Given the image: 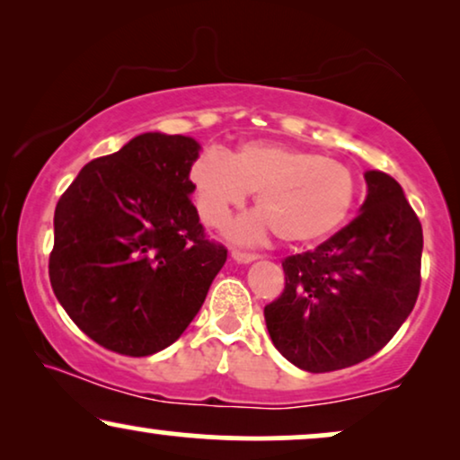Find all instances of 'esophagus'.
I'll return each mask as SVG.
<instances>
[{"label":"esophagus","instance_id":"obj_1","mask_svg":"<svg viewBox=\"0 0 460 460\" xmlns=\"http://www.w3.org/2000/svg\"><path fill=\"white\" fill-rule=\"evenodd\" d=\"M232 257H234L238 263H251V261L260 260V255L257 253H249V251H238V249L232 251Z\"/></svg>","mask_w":460,"mask_h":460}]
</instances>
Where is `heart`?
<instances>
[{"mask_svg":"<svg viewBox=\"0 0 460 460\" xmlns=\"http://www.w3.org/2000/svg\"><path fill=\"white\" fill-rule=\"evenodd\" d=\"M188 178L200 217L216 228L257 192L260 213L230 230L241 243L261 241L272 228L291 244L324 241L348 222L358 199V180L345 163L282 142H243L230 155L205 148Z\"/></svg>","mask_w":460,"mask_h":460,"instance_id":"b5f03b06","label":"heart"}]
</instances>
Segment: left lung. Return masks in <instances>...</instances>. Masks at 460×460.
Instances as JSON below:
<instances>
[{"label":"left lung","instance_id":"1","mask_svg":"<svg viewBox=\"0 0 460 460\" xmlns=\"http://www.w3.org/2000/svg\"><path fill=\"white\" fill-rule=\"evenodd\" d=\"M360 216L314 251L282 260L285 291L263 307L274 348L307 373L385 348L417 304L423 228L392 175L367 172Z\"/></svg>","mask_w":460,"mask_h":460}]
</instances>
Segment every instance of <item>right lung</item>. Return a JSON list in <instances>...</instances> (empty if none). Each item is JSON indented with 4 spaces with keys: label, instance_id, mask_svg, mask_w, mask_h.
I'll return each instance as SVG.
<instances>
[{
    "label": "right lung",
    "instance_id": "1",
    "mask_svg": "<svg viewBox=\"0 0 460 460\" xmlns=\"http://www.w3.org/2000/svg\"><path fill=\"white\" fill-rule=\"evenodd\" d=\"M199 150L186 136L140 134L87 163L56 205L49 282L106 349L142 358L172 345L226 263L190 200Z\"/></svg>",
    "mask_w": 460,
    "mask_h": 460
}]
</instances>
